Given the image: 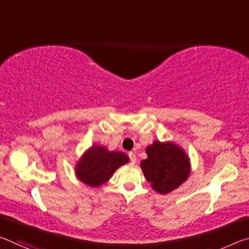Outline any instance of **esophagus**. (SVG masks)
I'll return each mask as SVG.
<instances>
[{
	"mask_svg": "<svg viewBox=\"0 0 249 249\" xmlns=\"http://www.w3.org/2000/svg\"><path fill=\"white\" fill-rule=\"evenodd\" d=\"M128 156H129L130 162H132V163H136V161H137V156H136V154L133 153V151H130V153L128 154Z\"/></svg>",
	"mask_w": 249,
	"mask_h": 249,
	"instance_id": "34e87169",
	"label": "esophagus"
}]
</instances>
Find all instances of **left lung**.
<instances>
[{
	"mask_svg": "<svg viewBox=\"0 0 249 249\" xmlns=\"http://www.w3.org/2000/svg\"><path fill=\"white\" fill-rule=\"evenodd\" d=\"M146 154L141 168L151 188L160 195L174 191L190 176V158L175 142L155 141L146 147Z\"/></svg>",
	"mask_w": 249,
	"mask_h": 249,
	"instance_id": "left-lung-1",
	"label": "left lung"
}]
</instances>
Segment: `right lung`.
<instances>
[{
	"label": "right lung",
	"instance_id": "obj_1",
	"mask_svg": "<svg viewBox=\"0 0 249 249\" xmlns=\"http://www.w3.org/2000/svg\"><path fill=\"white\" fill-rule=\"evenodd\" d=\"M129 157L119 150H108L102 145H93L86 150L75 165V176L89 187H100L107 182Z\"/></svg>",
	"mask_w": 249,
	"mask_h": 249
}]
</instances>
